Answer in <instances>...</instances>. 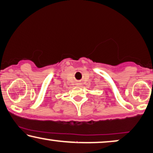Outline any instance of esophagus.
<instances>
[{"mask_svg":"<svg viewBox=\"0 0 153 153\" xmlns=\"http://www.w3.org/2000/svg\"><path fill=\"white\" fill-rule=\"evenodd\" d=\"M78 85H80V83H78Z\"/></svg>","mask_w":153,"mask_h":153,"instance_id":"34e87169","label":"esophagus"}]
</instances>
